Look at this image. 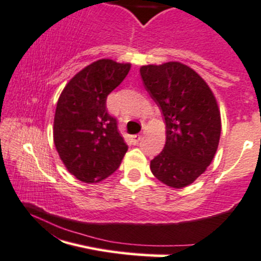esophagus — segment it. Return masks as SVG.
Wrapping results in <instances>:
<instances>
[{
	"instance_id": "esophagus-1",
	"label": "esophagus",
	"mask_w": 261,
	"mask_h": 261,
	"mask_svg": "<svg viewBox=\"0 0 261 261\" xmlns=\"http://www.w3.org/2000/svg\"><path fill=\"white\" fill-rule=\"evenodd\" d=\"M142 139L141 134H134V136H130V141L133 144H137Z\"/></svg>"
}]
</instances>
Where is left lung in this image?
<instances>
[{"label": "left lung", "instance_id": "obj_1", "mask_svg": "<svg viewBox=\"0 0 261 261\" xmlns=\"http://www.w3.org/2000/svg\"><path fill=\"white\" fill-rule=\"evenodd\" d=\"M144 87L166 122V144L150 161L153 176L184 189L210 166L219 147L221 117L207 83L178 61L139 69Z\"/></svg>", "mask_w": 261, "mask_h": 261}]
</instances>
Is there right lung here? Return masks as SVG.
Instances as JSON below:
<instances>
[{
    "instance_id": "obj_1",
    "label": "right lung",
    "mask_w": 261,
    "mask_h": 261,
    "mask_svg": "<svg viewBox=\"0 0 261 261\" xmlns=\"http://www.w3.org/2000/svg\"><path fill=\"white\" fill-rule=\"evenodd\" d=\"M130 64L100 59L69 80L54 117V143L72 176L96 184L119 167L127 143L117 119L107 111V96L124 80Z\"/></svg>"
}]
</instances>
